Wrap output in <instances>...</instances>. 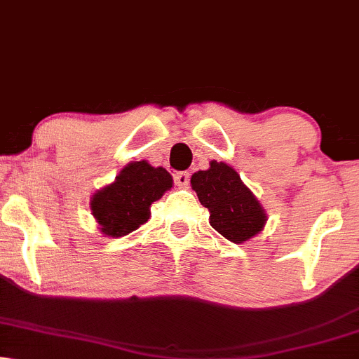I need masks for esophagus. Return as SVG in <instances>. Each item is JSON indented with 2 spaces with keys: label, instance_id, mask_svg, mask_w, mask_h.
<instances>
[{
  "label": "esophagus",
  "instance_id": "esophagus-1",
  "mask_svg": "<svg viewBox=\"0 0 359 359\" xmlns=\"http://www.w3.org/2000/svg\"><path fill=\"white\" fill-rule=\"evenodd\" d=\"M189 180H190L189 172H177L175 174V184L179 185V187H187Z\"/></svg>",
  "mask_w": 359,
  "mask_h": 359
}]
</instances>
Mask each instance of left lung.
Listing matches in <instances>:
<instances>
[{
	"label": "left lung",
	"instance_id": "8db88e82",
	"mask_svg": "<svg viewBox=\"0 0 359 359\" xmlns=\"http://www.w3.org/2000/svg\"><path fill=\"white\" fill-rule=\"evenodd\" d=\"M190 184L202 205L210 212V225L230 242H248L262 232L269 220L255 194L225 162L210 161L207 170L190 177Z\"/></svg>",
	"mask_w": 359,
	"mask_h": 359
}]
</instances>
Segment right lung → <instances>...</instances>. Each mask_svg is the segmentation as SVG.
<instances>
[{
	"label": "right lung",
	"instance_id": "1",
	"mask_svg": "<svg viewBox=\"0 0 359 359\" xmlns=\"http://www.w3.org/2000/svg\"><path fill=\"white\" fill-rule=\"evenodd\" d=\"M174 185L164 167L147 161L129 162L114 182L90 197V213L106 237H124L151 219V205Z\"/></svg>",
	"mask_w": 359,
	"mask_h": 359
}]
</instances>
